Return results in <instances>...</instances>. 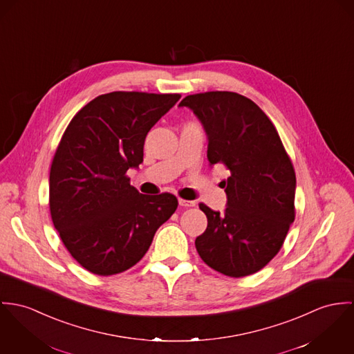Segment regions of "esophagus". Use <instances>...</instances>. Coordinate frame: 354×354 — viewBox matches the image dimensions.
Instances as JSON below:
<instances>
[{
	"label": "esophagus",
	"instance_id": "esophagus-1",
	"mask_svg": "<svg viewBox=\"0 0 354 354\" xmlns=\"http://www.w3.org/2000/svg\"><path fill=\"white\" fill-rule=\"evenodd\" d=\"M179 205L183 206V207H193V206H196V202H194V201H187V199L179 198Z\"/></svg>",
	"mask_w": 354,
	"mask_h": 354
}]
</instances>
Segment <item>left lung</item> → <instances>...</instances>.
I'll use <instances>...</instances> for the list:
<instances>
[{
  "label": "left lung",
  "instance_id": "1",
  "mask_svg": "<svg viewBox=\"0 0 354 354\" xmlns=\"http://www.w3.org/2000/svg\"><path fill=\"white\" fill-rule=\"evenodd\" d=\"M207 136L210 165L230 169L223 213L205 203L206 231L196 239L202 261L223 274L244 277L265 268L295 221L296 175L274 124L250 99L213 91L186 96Z\"/></svg>",
  "mask_w": 354,
  "mask_h": 354
}]
</instances>
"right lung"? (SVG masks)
Instances as JSON below:
<instances>
[{"instance_id":"obj_1","label":"right lung","mask_w":354,"mask_h":354,"mask_svg":"<svg viewBox=\"0 0 354 354\" xmlns=\"http://www.w3.org/2000/svg\"><path fill=\"white\" fill-rule=\"evenodd\" d=\"M179 99L111 92L68 124L51 162L50 213L65 247L88 272L113 275L134 266L176 210V196L141 194L126 172L142 162L148 131Z\"/></svg>"}]
</instances>
